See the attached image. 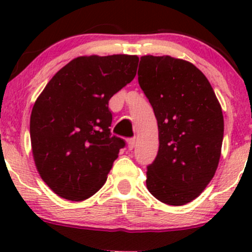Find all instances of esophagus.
<instances>
[{
	"label": "esophagus",
	"mask_w": 252,
	"mask_h": 252,
	"mask_svg": "<svg viewBox=\"0 0 252 252\" xmlns=\"http://www.w3.org/2000/svg\"><path fill=\"white\" fill-rule=\"evenodd\" d=\"M135 147V138H129L128 140V148L129 150H132Z\"/></svg>",
	"instance_id": "esophagus-1"
}]
</instances>
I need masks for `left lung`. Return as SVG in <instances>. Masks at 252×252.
<instances>
[{
  "mask_svg": "<svg viewBox=\"0 0 252 252\" xmlns=\"http://www.w3.org/2000/svg\"><path fill=\"white\" fill-rule=\"evenodd\" d=\"M137 74L160 143L147 167V189L161 202L181 206L215 176L224 136L221 106L207 78L186 60L144 56Z\"/></svg>",
  "mask_w": 252,
  "mask_h": 252,
  "instance_id": "obj_1",
  "label": "left lung"
}]
</instances>
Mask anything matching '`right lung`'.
I'll list each match as a JSON object with an SVG mask.
<instances>
[{
  "label": "right lung",
  "instance_id": "add662e5",
  "mask_svg": "<svg viewBox=\"0 0 252 252\" xmlns=\"http://www.w3.org/2000/svg\"><path fill=\"white\" fill-rule=\"evenodd\" d=\"M138 58L78 57L48 82L31 115L37 172L56 194L72 201L94 195L126 141L111 136L109 100L136 76Z\"/></svg>",
  "mask_w": 252,
  "mask_h": 252
}]
</instances>
